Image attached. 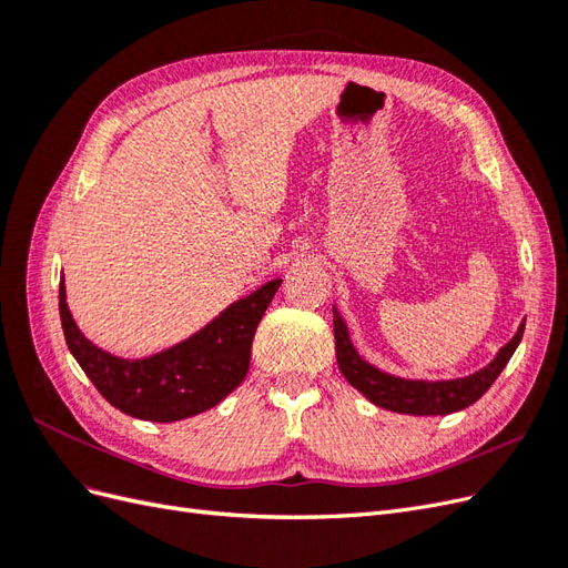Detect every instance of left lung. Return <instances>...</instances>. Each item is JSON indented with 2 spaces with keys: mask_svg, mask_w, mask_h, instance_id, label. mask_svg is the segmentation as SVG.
Here are the masks:
<instances>
[{
  "mask_svg": "<svg viewBox=\"0 0 568 568\" xmlns=\"http://www.w3.org/2000/svg\"><path fill=\"white\" fill-rule=\"evenodd\" d=\"M521 336H524V322L519 326V332L514 334V338L507 343V346L500 348V353L495 355V359L488 367L464 376V379L415 382V379H400V376H390L365 363V359L359 357L357 351L353 348L348 326L341 320L338 311L334 307L336 363L341 374L346 376L348 384L355 386L374 405L390 412H400V415H419V417L450 415V412L474 405L507 367L509 357L514 355V351H517Z\"/></svg>",
  "mask_w": 568,
  "mask_h": 568,
  "instance_id": "obj_1",
  "label": "left lung"
}]
</instances>
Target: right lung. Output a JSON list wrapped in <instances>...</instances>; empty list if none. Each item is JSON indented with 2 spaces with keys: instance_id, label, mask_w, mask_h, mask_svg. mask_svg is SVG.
Instances as JSON below:
<instances>
[{
  "instance_id": "1",
  "label": "right lung",
  "mask_w": 568,
  "mask_h": 568,
  "mask_svg": "<svg viewBox=\"0 0 568 568\" xmlns=\"http://www.w3.org/2000/svg\"><path fill=\"white\" fill-rule=\"evenodd\" d=\"M280 284L267 282L192 338L146 359H123L92 346L68 311L63 282L59 313L68 351L113 407L144 422H178L215 407L244 382L253 334Z\"/></svg>"
}]
</instances>
